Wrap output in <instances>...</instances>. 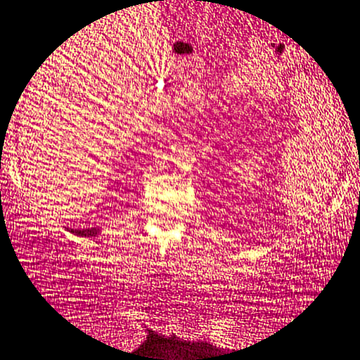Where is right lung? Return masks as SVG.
I'll list each match as a JSON object with an SVG mask.
<instances>
[{
    "label": "right lung",
    "mask_w": 360,
    "mask_h": 360,
    "mask_svg": "<svg viewBox=\"0 0 360 360\" xmlns=\"http://www.w3.org/2000/svg\"><path fill=\"white\" fill-rule=\"evenodd\" d=\"M70 232H73L75 236H82V237H96L100 233V229H75V230H70Z\"/></svg>",
    "instance_id": "right-lung-1"
}]
</instances>
